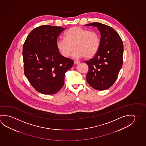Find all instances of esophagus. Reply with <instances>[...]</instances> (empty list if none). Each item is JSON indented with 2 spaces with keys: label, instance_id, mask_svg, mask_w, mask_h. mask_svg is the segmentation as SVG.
<instances>
[{
  "label": "esophagus",
  "instance_id": "esophagus-1",
  "mask_svg": "<svg viewBox=\"0 0 146 146\" xmlns=\"http://www.w3.org/2000/svg\"><path fill=\"white\" fill-rule=\"evenodd\" d=\"M79 62H77V61H74V64H79Z\"/></svg>",
  "mask_w": 146,
  "mask_h": 146
}]
</instances>
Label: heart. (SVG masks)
I'll list each match as a JSON object with an SVG mask.
<instances>
[{
  "label": "heart",
  "mask_w": 146,
  "mask_h": 146,
  "mask_svg": "<svg viewBox=\"0 0 146 146\" xmlns=\"http://www.w3.org/2000/svg\"><path fill=\"white\" fill-rule=\"evenodd\" d=\"M100 46V39L97 32L75 26L64 34V39L57 41L58 51L64 57H68L74 49L73 55L91 59L97 54Z\"/></svg>",
  "instance_id": "1"
}]
</instances>
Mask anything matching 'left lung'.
I'll list each match as a JSON object with an SVG mask.
<instances>
[{
	"mask_svg": "<svg viewBox=\"0 0 146 146\" xmlns=\"http://www.w3.org/2000/svg\"><path fill=\"white\" fill-rule=\"evenodd\" d=\"M86 26L96 27L101 35L100 46L97 54L85 62L89 67L87 82L94 89H108L115 82L123 66V41L119 34L110 26L100 23Z\"/></svg>",
	"mask_w": 146,
	"mask_h": 146,
	"instance_id": "1",
	"label": "left lung"
}]
</instances>
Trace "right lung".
Returning a JSON list of instances; mask_svg holds the SVG:
<instances>
[{
    "label": "right lung",
    "instance_id": "1",
    "mask_svg": "<svg viewBox=\"0 0 146 146\" xmlns=\"http://www.w3.org/2000/svg\"><path fill=\"white\" fill-rule=\"evenodd\" d=\"M65 29L43 25L34 29L23 45L24 73L32 87L44 94H54L64 84V74L74 62L62 56L57 37Z\"/></svg>",
    "mask_w": 146,
    "mask_h": 146
}]
</instances>
